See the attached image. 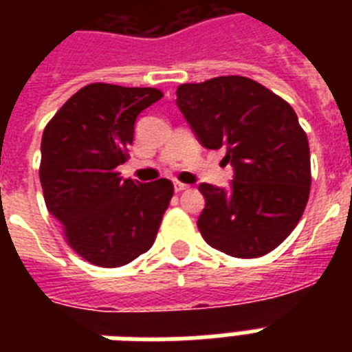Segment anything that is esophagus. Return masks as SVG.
Masks as SVG:
<instances>
[{
	"instance_id": "34e87169",
	"label": "esophagus",
	"mask_w": 352,
	"mask_h": 352,
	"mask_svg": "<svg viewBox=\"0 0 352 352\" xmlns=\"http://www.w3.org/2000/svg\"><path fill=\"white\" fill-rule=\"evenodd\" d=\"M173 188H175V192H177V193H181V192H186V190H188V188H190V186H188V184H184V182L175 181V182H173Z\"/></svg>"
}]
</instances>
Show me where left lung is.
Instances as JSON below:
<instances>
[{
    "label": "left lung",
    "mask_w": 352,
    "mask_h": 352,
    "mask_svg": "<svg viewBox=\"0 0 352 352\" xmlns=\"http://www.w3.org/2000/svg\"><path fill=\"white\" fill-rule=\"evenodd\" d=\"M177 106L208 149H226L230 190L203 182L197 226L215 250L261 257L300 223L311 193V151L294 109L246 76L177 87Z\"/></svg>",
    "instance_id": "1"
}]
</instances>
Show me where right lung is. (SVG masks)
I'll use <instances>...</instances> for the list:
<instances>
[{
	"label": "right lung",
	"mask_w": 352,
	"mask_h": 352,
	"mask_svg": "<svg viewBox=\"0 0 352 352\" xmlns=\"http://www.w3.org/2000/svg\"><path fill=\"white\" fill-rule=\"evenodd\" d=\"M153 87L89 84L49 120L41 137L40 182L63 239L85 261L115 268L155 243L173 182L122 179L138 113L162 98Z\"/></svg>",
	"instance_id": "obj_1"
}]
</instances>
